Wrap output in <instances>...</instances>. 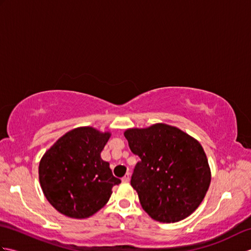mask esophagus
Listing matches in <instances>:
<instances>
[{
	"label": "esophagus",
	"instance_id": "1",
	"mask_svg": "<svg viewBox=\"0 0 251 251\" xmlns=\"http://www.w3.org/2000/svg\"><path fill=\"white\" fill-rule=\"evenodd\" d=\"M122 181H123V182H124V183H128L129 181H130V176H129V174H126V175L124 176V177L122 178Z\"/></svg>",
	"mask_w": 251,
	"mask_h": 251
}]
</instances>
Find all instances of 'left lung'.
<instances>
[{
	"label": "left lung",
	"mask_w": 251,
	"mask_h": 251,
	"mask_svg": "<svg viewBox=\"0 0 251 251\" xmlns=\"http://www.w3.org/2000/svg\"><path fill=\"white\" fill-rule=\"evenodd\" d=\"M131 152L140 157L131 176L140 204L152 219L178 222L204 200L210 168L201 143L167 124L124 132Z\"/></svg>",
	"instance_id": "left-lung-1"
}]
</instances>
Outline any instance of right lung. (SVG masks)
Returning <instances> with one entry per match:
<instances>
[{"label":"right lung","mask_w":251,"mask_h":251,"mask_svg":"<svg viewBox=\"0 0 251 251\" xmlns=\"http://www.w3.org/2000/svg\"><path fill=\"white\" fill-rule=\"evenodd\" d=\"M110 137L93 127H78L59 138L42 157L41 188L60 214L75 219L93 216L121 183L100 156Z\"/></svg>","instance_id":"1"}]
</instances>
